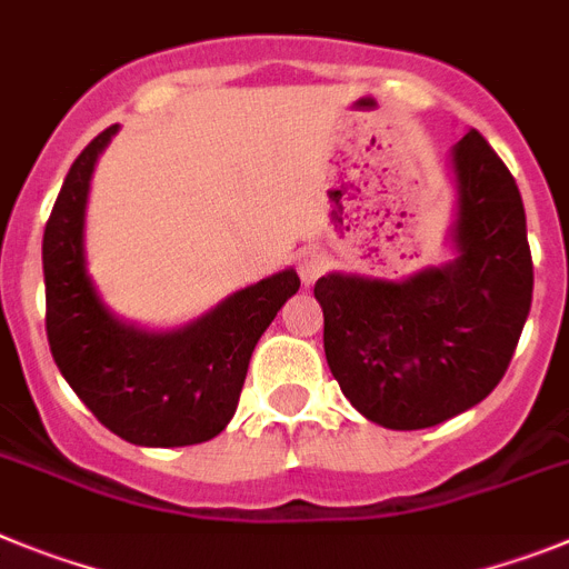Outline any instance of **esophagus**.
Segmentation results:
<instances>
[{
    "label": "esophagus",
    "mask_w": 569,
    "mask_h": 569,
    "mask_svg": "<svg viewBox=\"0 0 569 569\" xmlns=\"http://www.w3.org/2000/svg\"><path fill=\"white\" fill-rule=\"evenodd\" d=\"M298 271H300V278H303V283H312L318 274H323V271H326V257L320 254V251H315V249L300 251V254H298Z\"/></svg>",
    "instance_id": "34e87169"
}]
</instances>
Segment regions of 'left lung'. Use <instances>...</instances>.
I'll use <instances>...</instances> for the list:
<instances>
[{"instance_id":"obj_1","label":"left lung","mask_w":569,"mask_h":569,"mask_svg":"<svg viewBox=\"0 0 569 569\" xmlns=\"http://www.w3.org/2000/svg\"><path fill=\"white\" fill-rule=\"evenodd\" d=\"M458 257L389 283L326 274L329 369L360 415L427 429L481 403L510 367L532 303L527 217L510 168L476 128L452 151Z\"/></svg>"}]
</instances>
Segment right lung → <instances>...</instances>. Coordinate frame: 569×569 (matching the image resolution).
Instances as JSON below:
<instances>
[{
  "mask_svg": "<svg viewBox=\"0 0 569 569\" xmlns=\"http://www.w3.org/2000/svg\"><path fill=\"white\" fill-rule=\"evenodd\" d=\"M117 126L73 160L42 237L46 332L62 378L102 427L140 447H191L226 429L266 326L300 289L291 269L237 291L177 332H142L108 312L86 271L82 226L93 162Z\"/></svg>",
  "mask_w": 569,
  "mask_h": 569,
  "instance_id": "add662e5",
  "label": "right lung"
}]
</instances>
